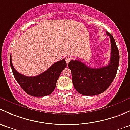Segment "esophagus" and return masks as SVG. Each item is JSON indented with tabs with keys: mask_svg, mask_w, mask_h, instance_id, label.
Masks as SVG:
<instances>
[{
	"mask_svg": "<svg viewBox=\"0 0 130 130\" xmlns=\"http://www.w3.org/2000/svg\"><path fill=\"white\" fill-rule=\"evenodd\" d=\"M71 59V57H69V56H68V57H66V63L67 64L69 63V62H70Z\"/></svg>",
	"mask_w": 130,
	"mask_h": 130,
	"instance_id": "obj_1",
	"label": "esophagus"
}]
</instances>
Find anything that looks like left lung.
Listing matches in <instances>:
<instances>
[{"instance_id":"8db88e82","label":"left lung","mask_w":130,"mask_h":130,"mask_svg":"<svg viewBox=\"0 0 130 130\" xmlns=\"http://www.w3.org/2000/svg\"><path fill=\"white\" fill-rule=\"evenodd\" d=\"M111 40V57L109 64L98 68H89L78 60H71L68 67L76 90L85 96H94L106 90L116 76L120 61L118 49L113 36L106 32Z\"/></svg>"}]
</instances>
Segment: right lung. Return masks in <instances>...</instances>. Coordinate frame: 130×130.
I'll return each instance as SVG.
<instances>
[{
	"label": "right lung",
	"instance_id": "obj_1",
	"mask_svg": "<svg viewBox=\"0 0 130 130\" xmlns=\"http://www.w3.org/2000/svg\"><path fill=\"white\" fill-rule=\"evenodd\" d=\"M10 66L16 81L25 92L30 96L42 97L50 94L54 90L58 77L66 68L65 59L57 61L42 73L29 77L19 73L14 68L10 57Z\"/></svg>",
	"mask_w": 130,
	"mask_h": 130
}]
</instances>
